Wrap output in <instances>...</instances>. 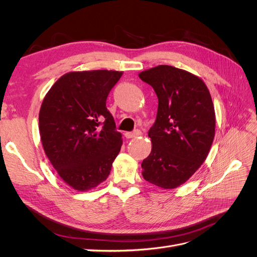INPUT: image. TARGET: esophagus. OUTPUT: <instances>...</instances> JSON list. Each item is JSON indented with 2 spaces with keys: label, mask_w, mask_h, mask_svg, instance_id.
<instances>
[{
  "label": "esophagus",
  "mask_w": 257,
  "mask_h": 257,
  "mask_svg": "<svg viewBox=\"0 0 257 257\" xmlns=\"http://www.w3.org/2000/svg\"><path fill=\"white\" fill-rule=\"evenodd\" d=\"M124 135H125L126 138H134V137H138L139 135H142V132L136 130L134 132H126V133Z\"/></svg>",
  "instance_id": "obj_1"
}]
</instances>
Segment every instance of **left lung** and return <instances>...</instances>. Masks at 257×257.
I'll list each match as a JSON object with an SVG mask.
<instances>
[{"mask_svg":"<svg viewBox=\"0 0 257 257\" xmlns=\"http://www.w3.org/2000/svg\"><path fill=\"white\" fill-rule=\"evenodd\" d=\"M159 98L157 119L148 132L152 150L142 163L143 177L162 189H175L205 162L215 132L211 95L199 77L169 65L139 74Z\"/></svg>","mask_w":257,"mask_h":257,"instance_id":"left-lung-1","label":"left lung"}]
</instances>
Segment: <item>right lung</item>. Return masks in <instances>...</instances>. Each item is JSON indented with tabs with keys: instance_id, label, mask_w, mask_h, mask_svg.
I'll return each instance as SVG.
<instances>
[{
	"instance_id": "add662e5",
	"label": "right lung",
	"mask_w": 257,
	"mask_h": 257,
	"mask_svg": "<svg viewBox=\"0 0 257 257\" xmlns=\"http://www.w3.org/2000/svg\"><path fill=\"white\" fill-rule=\"evenodd\" d=\"M122 72L84 71L63 75L40 110L44 151L61 179L77 191L105 181L122 146L106 99Z\"/></svg>"
}]
</instances>
